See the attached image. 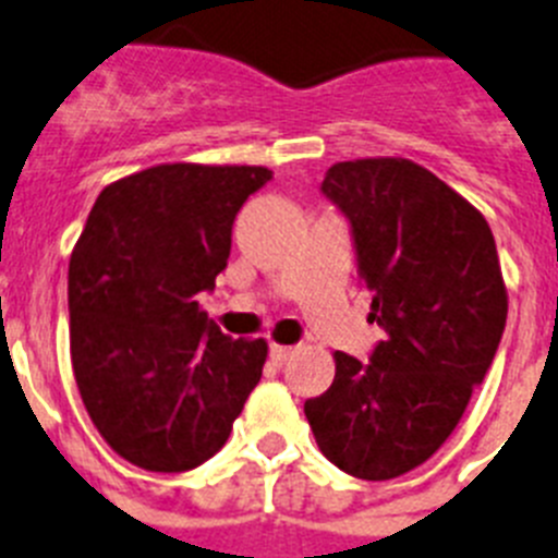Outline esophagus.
Listing matches in <instances>:
<instances>
[{
    "instance_id": "esophagus-1",
    "label": "esophagus",
    "mask_w": 558,
    "mask_h": 558,
    "mask_svg": "<svg viewBox=\"0 0 558 558\" xmlns=\"http://www.w3.org/2000/svg\"><path fill=\"white\" fill-rule=\"evenodd\" d=\"M295 354V347H282V343H274L270 347V360H274L276 366H282V363H288L290 357Z\"/></svg>"
}]
</instances>
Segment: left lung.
I'll return each mask as SVG.
<instances>
[{"instance_id":"8db88e82","label":"left lung","mask_w":558,"mask_h":558,"mask_svg":"<svg viewBox=\"0 0 558 558\" xmlns=\"http://www.w3.org/2000/svg\"><path fill=\"white\" fill-rule=\"evenodd\" d=\"M322 190L352 223L386 340L372 363L335 352L332 386L304 413L338 470L391 481L456 430L495 360L509 293L486 218L416 161H338Z\"/></svg>"}]
</instances>
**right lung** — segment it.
Returning <instances> with one entry per match:
<instances>
[{
	"mask_svg": "<svg viewBox=\"0 0 558 558\" xmlns=\"http://www.w3.org/2000/svg\"><path fill=\"white\" fill-rule=\"evenodd\" d=\"M268 167L172 161L113 181L69 259V352L83 405L117 456L147 472L209 461L263 377L265 338H229L215 288L231 226Z\"/></svg>",
	"mask_w": 558,
	"mask_h": 558,
	"instance_id": "1",
	"label": "right lung"
}]
</instances>
